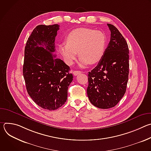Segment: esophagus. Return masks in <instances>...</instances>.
Instances as JSON below:
<instances>
[{
    "label": "esophagus",
    "mask_w": 151,
    "mask_h": 151,
    "mask_svg": "<svg viewBox=\"0 0 151 151\" xmlns=\"http://www.w3.org/2000/svg\"><path fill=\"white\" fill-rule=\"evenodd\" d=\"M81 73V71H79V70H75V71H73V74L75 75V76H76L79 74H80Z\"/></svg>",
    "instance_id": "1"
}]
</instances>
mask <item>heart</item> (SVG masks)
Wrapping results in <instances>:
<instances>
[{
  "label": "heart",
  "instance_id": "1",
  "mask_svg": "<svg viewBox=\"0 0 151 151\" xmlns=\"http://www.w3.org/2000/svg\"><path fill=\"white\" fill-rule=\"evenodd\" d=\"M66 41L67 43L59 45L61 54L67 64H72L78 52L82 67L99 62L107 45V38L103 32L83 27L71 31L66 37Z\"/></svg>",
  "mask_w": 151,
  "mask_h": 151
}]
</instances>
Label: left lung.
I'll use <instances>...</instances> for the list:
<instances>
[{
    "label": "left lung",
    "instance_id": "obj_1",
    "mask_svg": "<svg viewBox=\"0 0 151 151\" xmlns=\"http://www.w3.org/2000/svg\"><path fill=\"white\" fill-rule=\"evenodd\" d=\"M111 39L97 66L88 72L87 90L90 102L100 109L116 106L124 96L129 73V50L119 30L107 24Z\"/></svg>",
    "mask_w": 151,
    "mask_h": 151
}]
</instances>
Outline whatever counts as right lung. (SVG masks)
<instances>
[{
  "instance_id": "1",
  "label": "right lung",
  "mask_w": 151,
  "mask_h": 151,
  "mask_svg": "<svg viewBox=\"0 0 151 151\" xmlns=\"http://www.w3.org/2000/svg\"><path fill=\"white\" fill-rule=\"evenodd\" d=\"M60 26L39 25L27 40L23 68L27 93L42 108L56 110L67 100L73 81L70 68L56 58L55 39Z\"/></svg>"
}]
</instances>
